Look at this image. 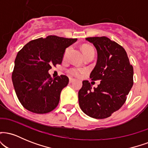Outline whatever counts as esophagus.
<instances>
[{
    "label": "esophagus",
    "mask_w": 148,
    "mask_h": 148,
    "mask_svg": "<svg viewBox=\"0 0 148 148\" xmlns=\"http://www.w3.org/2000/svg\"><path fill=\"white\" fill-rule=\"evenodd\" d=\"M88 69H86V71H88Z\"/></svg>",
    "instance_id": "esophagus-1"
}]
</instances>
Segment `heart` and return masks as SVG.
<instances>
[{"label":"heart","instance_id":"obj_1","mask_svg":"<svg viewBox=\"0 0 148 148\" xmlns=\"http://www.w3.org/2000/svg\"><path fill=\"white\" fill-rule=\"evenodd\" d=\"M84 62L85 63H89V62H90V58H86Z\"/></svg>","mask_w":148,"mask_h":148}]
</instances>
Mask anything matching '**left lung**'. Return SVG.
<instances>
[{
	"label": "left lung",
	"instance_id": "left-lung-1",
	"mask_svg": "<svg viewBox=\"0 0 148 148\" xmlns=\"http://www.w3.org/2000/svg\"><path fill=\"white\" fill-rule=\"evenodd\" d=\"M74 39L49 35L27 43L16 55L12 74L13 86L25 109L44 114L56 108L60 92L67 86V76H51L49 70L62 63L66 48Z\"/></svg>",
	"mask_w": 148,
	"mask_h": 148
}]
</instances>
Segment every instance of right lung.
Listing matches in <instances>:
<instances>
[{
    "mask_svg": "<svg viewBox=\"0 0 148 148\" xmlns=\"http://www.w3.org/2000/svg\"><path fill=\"white\" fill-rule=\"evenodd\" d=\"M94 45L97 60L79 91L81 109L91 118L103 119L121 108L134 84V69L123 47L106 37L86 39Z\"/></svg>",
    "mask_w": 148,
    "mask_h": 148,
    "instance_id": "add662e5",
    "label": "right lung"
}]
</instances>
